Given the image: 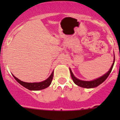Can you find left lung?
<instances>
[{
	"label": "left lung",
	"mask_w": 120,
	"mask_h": 120,
	"mask_svg": "<svg viewBox=\"0 0 120 120\" xmlns=\"http://www.w3.org/2000/svg\"><path fill=\"white\" fill-rule=\"evenodd\" d=\"M114 62H115V56H114V62L112 64V66H111V68L108 72H107L106 74L103 75V76H101L100 77L98 78V79H96L95 80H91V81H84V80H79V79H77L74 75L72 73L71 70L70 68V71L71 73V78L73 79V82H75V83L77 85L79 86L80 87L82 88H95L98 86L99 85H100L101 83H102L106 79H107V77L109 76V75H110L111 71L112 70V68H113V66H114Z\"/></svg>",
	"instance_id": "1"
}]
</instances>
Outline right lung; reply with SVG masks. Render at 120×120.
<instances>
[{
  "mask_svg": "<svg viewBox=\"0 0 120 120\" xmlns=\"http://www.w3.org/2000/svg\"><path fill=\"white\" fill-rule=\"evenodd\" d=\"M13 77H14V79L17 80L20 85H22L23 86L25 87L26 88L28 89L31 91H38V90H43L46 88H47L52 83V81L53 77V71L52 73L50 76L47 78L46 80H44L41 82H34V83H28V82H24L22 81L20 79H17L16 77H15L13 75H12Z\"/></svg>",
  "mask_w": 120,
  "mask_h": 120,
  "instance_id": "right-lung-1",
  "label": "right lung"
}]
</instances>
